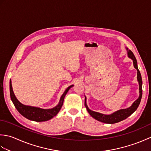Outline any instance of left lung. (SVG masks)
<instances>
[{
  "label": "left lung",
  "mask_w": 151,
  "mask_h": 151,
  "mask_svg": "<svg viewBox=\"0 0 151 151\" xmlns=\"http://www.w3.org/2000/svg\"><path fill=\"white\" fill-rule=\"evenodd\" d=\"M127 52H128V56L130 58L133 60L134 66L137 69V81H138L139 86V96L138 99H137L136 101H134V102L130 107L126 108V109H122V110H118L110 115H104V114H102L101 113H99V112L93 111L91 110L90 109H89L88 106H87V104H86V97L85 96L84 104H85V106L86 107V109H87V110L88 111V113L90 114L91 117L95 119L96 120L102 122V123L114 124V123H118V122L121 121L125 119H127L128 117H129L131 114H133L134 112L137 110V108L139 106V103L141 102V99H142V76H141V73L138 69V67H137V60H136V58H135V56H134V54L132 51H131L130 50H128L127 48Z\"/></svg>",
  "instance_id": "obj_1"
}]
</instances>
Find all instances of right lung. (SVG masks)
Segmentation results:
<instances>
[{
	"instance_id": "right-lung-1",
	"label": "right lung",
	"mask_w": 151,
	"mask_h": 151,
	"mask_svg": "<svg viewBox=\"0 0 151 151\" xmlns=\"http://www.w3.org/2000/svg\"><path fill=\"white\" fill-rule=\"evenodd\" d=\"M73 86V85L70 86L65 89V91H64L60 99L58 104L56 106L51 109H42L40 108L30 106L24 105L21 103L14 95V91H13L12 89L11 80L10 82H9V92H10V97L12 101L13 102V103H14L17 111L22 116H24L29 120L36 122H41L48 121L52 119L53 117L56 116L62 106L65 95L69 90V89L72 88Z\"/></svg>"
}]
</instances>
